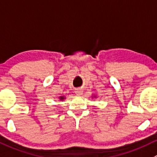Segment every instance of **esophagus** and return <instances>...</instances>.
<instances>
[{
    "mask_svg": "<svg viewBox=\"0 0 157 157\" xmlns=\"http://www.w3.org/2000/svg\"><path fill=\"white\" fill-rule=\"evenodd\" d=\"M75 93L77 95H81L82 93H83V90L81 88H77V89L75 90Z\"/></svg>",
    "mask_w": 157,
    "mask_h": 157,
    "instance_id": "1",
    "label": "esophagus"
}]
</instances>
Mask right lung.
I'll list each match as a JSON object with an SVG mask.
<instances>
[{
  "label": "right lung",
  "instance_id": "1",
  "mask_svg": "<svg viewBox=\"0 0 157 157\" xmlns=\"http://www.w3.org/2000/svg\"><path fill=\"white\" fill-rule=\"evenodd\" d=\"M60 100H63V97H60Z\"/></svg>",
  "mask_w": 157,
  "mask_h": 157
}]
</instances>
